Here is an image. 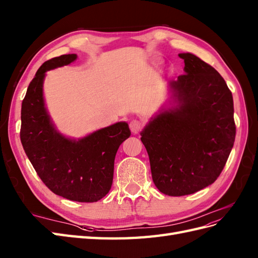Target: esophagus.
Here are the masks:
<instances>
[{
    "mask_svg": "<svg viewBox=\"0 0 258 258\" xmlns=\"http://www.w3.org/2000/svg\"><path fill=\"white\" fill-rule=\"evenodd\" d=\"M129 125H130L131 133H133V134H139L140 131H141V129H142V127H143L142 122L140 120H137V119H134V120H131Z\"/></svg>",
    "mask_w": 258,
    "mask_h": 258,
    "instance_id": "obj_1",
    "label": "esophagus"
}]
</instances>
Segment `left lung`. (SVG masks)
Wrapping results in <instances>:
<instances>
[{
    "mask_svg": "<svg viewBox=\"0 0 258 258\" xmlns=\"http://www.w3.org/2000/svg\"><path fill=\"white\" fill-rule=\"evenodd\" d=\"M184 74L169 82L177 105L160 112L141 133L158 189L185 196L215 183L235 140L233 97L215 68L179 53Z\"/></svg>",
    "mask_w": 258,
    "mask_h": 258,
    "instance_id": "8db88e82",
    "label": "left lung"
}]
</instances>
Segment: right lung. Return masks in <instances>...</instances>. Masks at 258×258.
Returning a JSON list of instances; mask_svg holds the SVG:
<instances>
[{
	"label": "right lung",
	"mask_w": 258,
	"mask_h": 258,
	"mask_svg": "<svg viewBox=\"0 0 258 258\" xmlns=\"http://www.w3.org/2000/svg\"><path fill=\"white\" fill-rule=\"evenodd\" d=\"M77 54L46 61L31 80L22 103L21 141L35 171L50 190L79 203H95L108 194L119 146L130 137L127 122H117L79 140L56 131L43 100L46 72L70 64Z\"/></svg>",
	"instance_id": "1"
}]
</instances>
